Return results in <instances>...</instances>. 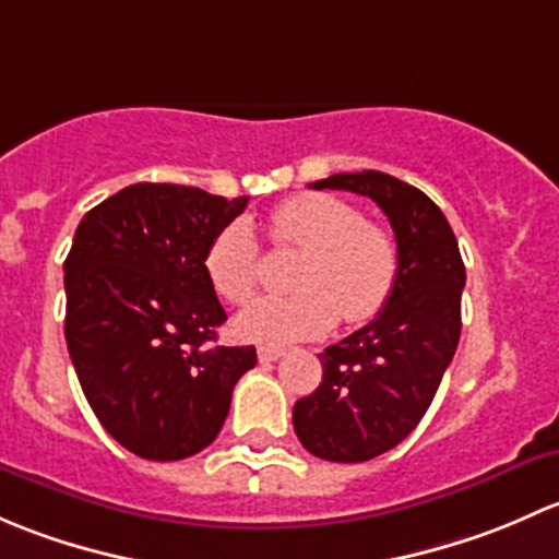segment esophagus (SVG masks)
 I'll use <instances>...</instances> for the list:
<instances>
[{
  "mask_svg": "<svg viewBox=\"0 0 559 559\" xmlns=\"http://www.w3.org/2000/svg\"><path fill=\"white\" fill-rule=\"evenodd\" d=\"M282 355H285V349L272 347V344H261V347H258V360H261V364H272V360H280Z\"/></svg>",
  "mask_w": 559,
  "mask_h": 559,
  "instance_id": "34e87169",
  "label": "esophagus"
}]
</instances>
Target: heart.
Masks as SVG:
<instances>
[{
    "label": "heart",
    "mask_w": 559,
    "mask_h": 559,
    "mask_svg": "<svg viewBox=\"0 0 559 559\" xmlns=\"http://www.w3.org/2000/svg\"><path fill=\"white\" fill-rule=\"evenodd\" d=\"M269 237L282 250L304 252L293 277L296 296L261 298L234 322L241 338L298 342L331 331L342 318L360 325L377 318L399 280V247L388 228L331 193H298L269 215ZM210 285L228 304H247L258 287L261 252L247 223L234 221L204 252Z\"/></svg>",
    "instance_id": "b5f03b06"
}]
</instances>
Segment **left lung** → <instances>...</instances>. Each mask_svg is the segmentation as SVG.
Wrapping results in <instances>:
<instances>
[{
	"label": "left lung",
	"instance_id": "left-lung-1",
	"mask_svg": "<svg viewBox=\"0 0 559 559\" xmlns=\"http://www.w3.org/2000/svg\"><path fill=\"white\" fill-rule=\"evenodd\" d=\"M312 188L377 201L399 247L390 301L320 355V388L293 406L304 450L331 463H364L401 444L428 412L460 342L465 266L444 212L399 177L366 169Z\"/></svg>",
	"mask_w": 559,
	"mask_h": 559
}]
</instances>
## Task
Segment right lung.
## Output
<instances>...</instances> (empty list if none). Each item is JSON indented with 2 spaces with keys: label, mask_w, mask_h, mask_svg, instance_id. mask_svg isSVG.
Returning a JSON list of instances; mask_svg holds the SVG:
<instances>
[{
  "label": "right lung",
  "mask_w": 559,
  "mask_h": 559,
  "mask_svg": "<svg viewBox=\"0 0 559 559\" xmlns=\"http://www.w3.org/2000/svg\"><path fill=\"white\" fill-rule=\"evenodd\" d=\"M247 206L201 188L136 182L80 221L64 261V336L105 430L145 460L210 447L255 347H217L226 322L204 252Z\"/></svg>",
  "instance_id": "1"
}]
</instances>
